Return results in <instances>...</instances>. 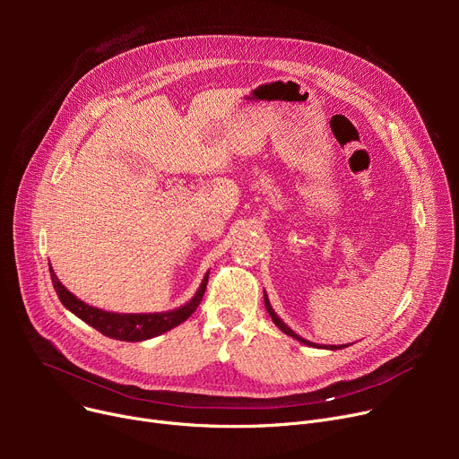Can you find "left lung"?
Wrapping results in <instances>:
<instances>
[{"label": "left lung", "mask_w": 459, "mask_h": 459, "mask_svg": "<svg viewBox=\"0 0 459 459\" xmlns=\"http://www.w3.org/2000/svg\"><path fill=\"white\" fill-rule=\"evenodd\" d=\"M264 303H266V308H268V312H270V316H272V320H273V324L282 331V333H286V334H290V336H294V339H298L299 342H303V344H307V346H315V344H312V342H308V341H305V339H301V336L299 334H296L290 327H288L286 324H282V320L275 315V310L272 308V305H270V301H268V296H264ZM348 346V344H346ZM341 348H344V346H339V348H336V346H331L329 350H341Z\"/></svg>", "instance_id": "left-lung-1"}]
</instances>
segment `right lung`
Masks as SVG:
<instances>
[{
	"instance_id": "add662e5",
	"label": "right lung",
	"mask_w": 459,
	"mask_h": 459,
	"mask_svg": "<svg viewBox=\"0 0 459 459\" xmlns=\"http://www.w3.org/2000/svg\"><path fill=\"white\" fill-rule=\"evenodd\" d=\"M50 275H52V282H54V288H56L61 303L70 312H74L78 318H82L85 324L92 325L96 331H100L102 334L109 336V339L126 341V342H141V341L152 339V336H158L169 329L177 327L184 320H187L193 312L197 310V307L204 296V290H206V282H208V273H206L195 298L180 308L160 312V315H117V312H106L100 308H94V307L83 303L82 299H78L74 294H70L66 288L59 282L57 275L54 273L52 268H50Z\"/></svg>"
}]
</instances>
